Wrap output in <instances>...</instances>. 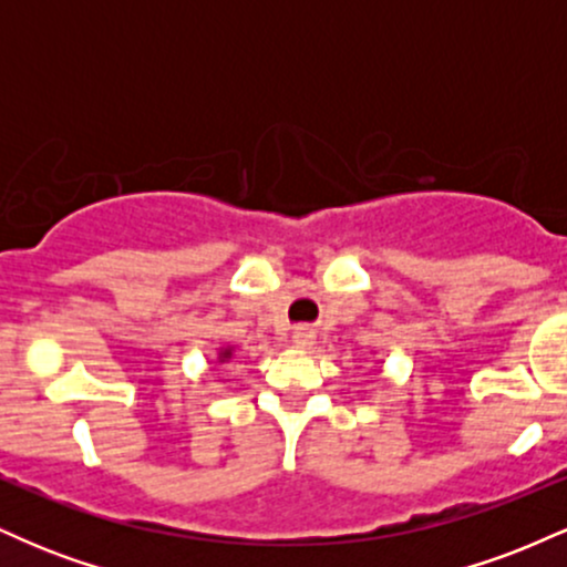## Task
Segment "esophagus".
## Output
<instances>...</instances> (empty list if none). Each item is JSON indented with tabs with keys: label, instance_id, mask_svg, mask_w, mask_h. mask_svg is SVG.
Returning <instances> with one entry per match:
<instances>
[{
	"label": "esophagus",
	"instance_id": "esophagus-1",
	"mask_svg": "<svg viewBox=\"0 0 567 567\" xmlns=\"http://www.w3.org/2000/svg\"><path fill=\"white\" fill-rule=\"evenodd\" d=\"M292 343H296V347H311V343H315V333H311L309 328H296L292 330Z\"/></svg>",
	"mask_w": 567,
	"mask_h": 567
}]
</instances>
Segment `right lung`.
<instances>
[{
    "label": "right lung",
    "instance_id": "add662e5",
    "mask_svg": "<svg viewBox=\"0 0 567 567\" xmlns=\"http://www.w3.org/2000/svg\"><path fill=\"white\" fill-rule=\"evenodd\" d=\"M224 357H229V351H224Z\"/></svg>",
    "mask_w": 567,
    "mask_h": 567
}]
</instances>
